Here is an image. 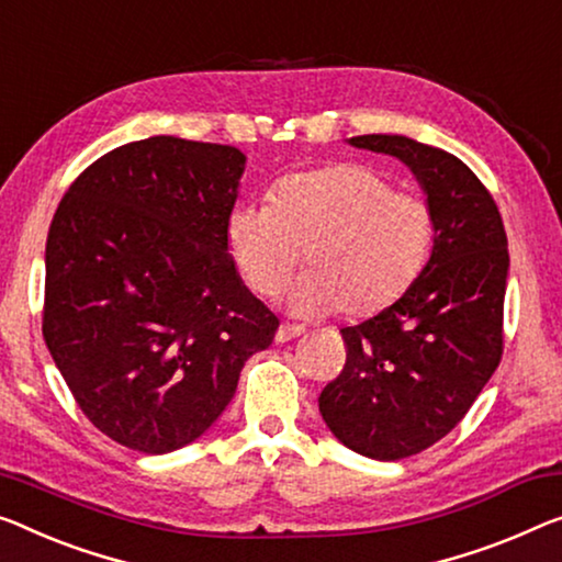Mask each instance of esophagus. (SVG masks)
Masks as SVG:
<instances>
[{"label": "esophagus", "mask_w": 562, "mask_h": 562, "mask_svg": "<svg viewBox=\"0 0 562 562\" xmlns=\"http://www.w3.org/2000/svg\"><path fill=\"white\" fill-rule=\"evenodd\" d=\"M303 333H305L303 325H297V323H282L280 328H278V333H274V342H288V340L297 338V335H303Z\"/></svg>", "instance_id": "34e87169"}]
</instances>
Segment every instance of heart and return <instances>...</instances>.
<instances>
[{"label": "heart", "mask_w": 562, "mask_h": 562, "mask_svg": "<svg viewBox=\"0 0 562 562\" xmlns=\"http://www.w3.org/2000/svg\"><path fill=\"white\" fill-rule=\"evenodd\" d=\"M270 199L232 209L227 245L239 274L259 295L288 280L305 247L310 270L288 290L297 313H379L412 288L431 255L429 201L393 191L389 176L371 166L335 164L288 173Z\"/></svg>", "instance_id": "b5f03b06"}]
</instances>
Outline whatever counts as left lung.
<instances>
[{"instance_id": "left-lung-1", "label": "left lung", "mask_w": 562, "mask_h": 562, "mask_svg": "<svg viewBox=\"0 0 562 562\" xmlns=\"http://www.w3.org/2000/svg\"><path fill=\"white\" fill-rule=\"evenodd\" d=\"M348 144L404 161L434 214L429 262L391 307L340 330L346 366L317 398L335 439L396 462L447 437L499 366L507 234L457 156L383 133Z\"/></svg>"}]
</instances>
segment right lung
Masks as SVG:
<instances>
[{"instance_id":"right-lung-1","label":"right lung","mask_w":562,"mask_h":562,"mask_svg":"<svg viewBox=\"0 0 562 562\" xmlns=\"http://www.w3.org/2000/svg\"><path fill=\"white\" fill-rule=\"evenodd\" d=\"M247 156L154 136L90 164L53 216L42 335L95 429L144 454L199 439L280 321L245 288L227 220Z\"/></svg>"}]
</instances>
